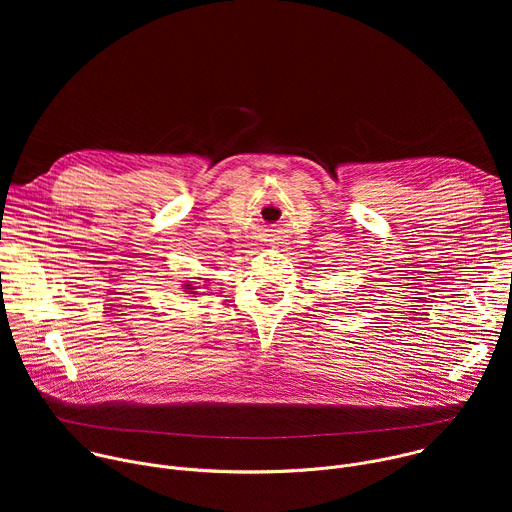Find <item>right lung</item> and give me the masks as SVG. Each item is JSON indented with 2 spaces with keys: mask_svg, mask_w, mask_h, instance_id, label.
Instances as JSON below:
<instances>
[{
  "mask_svg": "<svg viewBox=\"0 0 512 512\" xmlns=\"http://www.w3.org/2000/svg\"><path fill=\"white\" fill-rule=\"evenodd\" d=\"M194 279H198V281H208L206 277H194ZM194 283V281H184L182 283V291H184V294H188L190 298H198V296H202L204 294V291L202 289H206L210 283Z\"/></svg>",
  "mask_w": 512,
  "mask_h": 512,
  "instance_id": "1",
  "label": "right lung"
}]
</instances>
